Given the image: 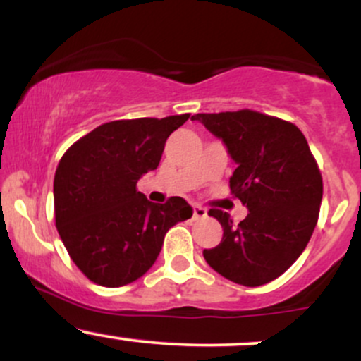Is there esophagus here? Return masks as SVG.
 Listing matches in <instances>:
<instances>
[{"label":"esophagus","instance_id":"esophagus-1","mask_svg":"<svg viewBox=\"0 0 361 361\" xmlns=\"http://www.w3.org/2000/svg\"><path fill=\"white\" fill-rule=\"evenodd\" d=\"M207 217V209L205 207L195 204L193 205V219H205Z\"/></svg>","mask_w":361,"mask_h":361}]
</instances>
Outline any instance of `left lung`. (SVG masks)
<instances>
[{"instance_id":"obj_1","label":"left lung","mask_w":361,"mask_h":361,"mask_svg":"<svg viewBox=\"0 0 361 361\" xmlns=\"http://www.w3.org/2000/svg\"><path fill=\"white\" fill-rule=\"evenodd\" d=\"M235 161L231 193L247 207L244 221L210 209L222 241L204 258L227 280L259 287L279 279L307 246L322 200V176L300 128L255 110L197 114Z\"/></svg>"}]
</instances>
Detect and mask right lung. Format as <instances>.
<instances>
[{
	"instance_id": "right-lung-1",
	"label": "right lung",
	"mask_w": 361,
	"mask_h": 361,
	"mask_svg": "<svg viewBox=\"0 0 361 361\" xmlns=\"http://www.w3.org/2000/svg\"><path fill=\"white\" fill-rule=\"evenodd\" d=\"M190 114L114 120L78 139L54 176L56 227L86 279L102 287L132 283L154 264L164 235L192 217L185 198L151 204L137 180L156 169L166 139Z\"/></svg>"
}]
</instances>
